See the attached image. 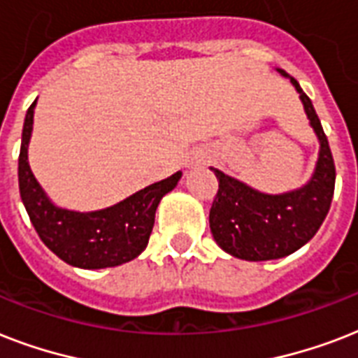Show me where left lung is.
<instances>
[{"mask_svg": "<svg viewBox=\"0 0 358 358\" xmlns=\"http://www.w3.org/2000/svg\"><path fill=\"white\" fill-rule=\"evenodd\" d=\"M277 72L289 78L284 70L277 69ZM289 81L299 92L306 117L320 141V154L310 180L299 189L269 195L212 167L219 180V191L210 210V229L219 247L241 260H277L301 249L316 236L333 201L336 171L329 141L310 98L294 78Z\"/></svg>", "mask_w": 358, "mask_h": 358, "instance_id": "8db88e82", "label": "left lung"}]
</instances>
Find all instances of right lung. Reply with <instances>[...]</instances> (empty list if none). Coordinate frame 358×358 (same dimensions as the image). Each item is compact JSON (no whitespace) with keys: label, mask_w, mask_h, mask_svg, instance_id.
<instances>
[{"label":"right lung","mask_w":358,"mask_h":358,"mask_svg":"<svg viewBox=\"0 0 358 358\" xmlns=\"http://www.w3.org/2000/svg\"><path fill=\"white\" fill-rule=\"evenodd\" d=\"M35 106L33 102L27 109L22 129L18 184L36 234L61 260L81 269L115 267L137 258L148 245L157 204L176 187L182 171L103 210L76 212L59 208L36 182L27 162Z\"/></svg>","instance_id":"obj_1"}]
</instances>
